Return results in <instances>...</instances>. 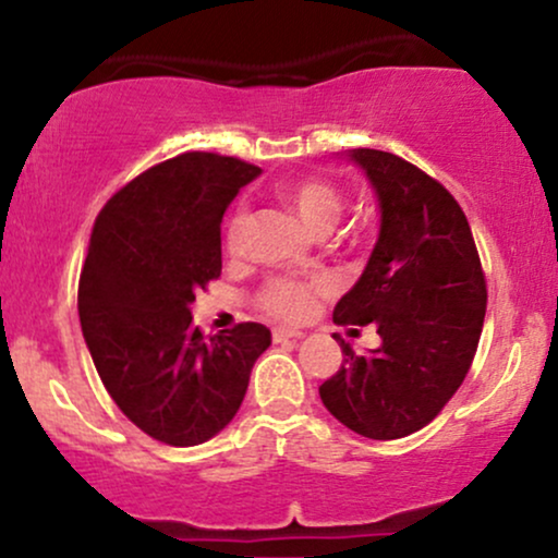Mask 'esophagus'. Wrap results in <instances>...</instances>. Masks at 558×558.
<instances>
[{
    "mask_svg": "<svg viewBox=\"0 0 558 558\" xmlns=\"http://www.w3.org/2000/svg\"><path fill=\"white\" fill-rule=\"evenodd\" d=\"M299 338H304V332H301V330H291V328H275V330H272V341H275V343L299 341Z\"/></svg>",
    "mask_w": 558,
    "mask_h": 558,
    "instance_id": "esophagus-1",
    "label": "esophagus"
}]
</instances>
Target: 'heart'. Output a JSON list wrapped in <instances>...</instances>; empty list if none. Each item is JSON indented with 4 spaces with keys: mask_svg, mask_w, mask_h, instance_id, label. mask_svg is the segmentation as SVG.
<instances>
[{
    "mask_svg": "<svg viewBox=\"0 0 558 558\" xmlns=\"http://www.w3.org/2000/svg\"><path fill=\"white\" fill-rule=\"evenodd\" d=\"M278 196L291 209L293 215L310 228L312 233L328 230L341 215V194L338 189L323 178H301V181L278 185ZM243 228H246V215L235 213L228 222V246L239 243ZM317 283H293V280H272L262 291V306L275 317H301L310 310L312 296H315Z\"/></svg>",
    "mask_w": 558,
    "mask_h": 558,
    "instance_id": "heart-1",
    "label": "heart"
}]
</instances>
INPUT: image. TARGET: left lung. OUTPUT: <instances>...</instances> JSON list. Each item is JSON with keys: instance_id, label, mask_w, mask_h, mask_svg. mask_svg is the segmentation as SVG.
I'll list each match as a JSON object with an SVG mask.
<instances>
[{"instance_id": "left-lung-1", "label": "left lung", "mask_w": 558, "mask_h": 558, "mask_svg": "<svg viewBox=\"0 0 558 558\" xmlns=\"http://www.w3.org/2000/svg\"><path fill=\"white\" fill-rule=\"evenodd\" d=\"M373 185L380 233L367 267L332 310L338 325H369L380 345L319 386L325 409L373 440L417 433L462 386L483 332L485 275L470 222L435 178L377 149H349Z\"/></svg>"}]
</instances>
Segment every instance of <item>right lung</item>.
<instances>
[{
	"mask_svg": "<svg viewBox=\"0 0 558 558\" xmlns=\"http://www.w3.org/2000/svg\"><path fill=\"white\" fill-rule=\"evenodd\" d=\"M259 168L213 151L155 165L96 217L78 315L96 373L133 425L198 446L239 412L254 362L272 341L259 323L204 336L196 293L220 278V222Z\"/></svg>",
	"mask_w": 558,
	"mask_h": 558,
	"instance_id": "1",
	"label": "right lung"
}]
</instances>
